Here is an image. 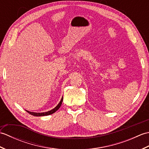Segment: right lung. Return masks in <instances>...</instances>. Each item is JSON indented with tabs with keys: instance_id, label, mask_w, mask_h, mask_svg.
Listing matches in <instances>:
<instances>
[{
	"instance_id": "add662e5",
	"label": "right lung",
	"mask_w": 149,
	"mask_h": 149,
	"mask_svg": "<svg viewBox=\"0 0 149 149\" xmlns=\"http://www.w3.org/2000/svg\"><path fill=\"white\" fill-rule=\"evenodd\" d=\"M63 97L62 99L61 100V101H60L59 103L58 104V106H56L54 108L52 109V110L50 111H49L47 112H43V113H34V112H31V111H29L27 110H26V111L27 113H29V114H31V115H33V116H47V115H51V114H53L54 113H55L57 110H58L59 109L60 106H61V104H62V102H63Z\"/></svg>"
}]
</instances>
